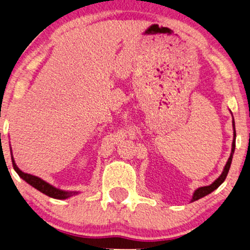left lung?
I'll use <instances>...</instances> for the list:
<instances>
[{"label": "left lung", "mask_w": 250, "mask_h": 250, "mask_svg": "<svg viewBox=\"0 0 250 250\" xmlns=\"http://www.w3.org/2000/svg\"><path fill=\"white\" fill-rule=\"evenodd\" d=\"M233 130H234V139H233V143H232V152H231V155H229V158L228 160V162H226L225 165V168L224 170H223L222 175L219 176V177L216 179V181L212 183L211 185L209 186H204V188H199L197 191L194 192V194H193V199H192V202L195 201V200H199V199L206 197V195L209 194V193H211L212 191H215L216 188H218L219 185L222 184L223 182L225 181L226 176L229 174V167H231V162H232V158H233V153H234V149H235V125H234V120H233Z\"/></svg>", "instance_id": "obj_1"}]
</instances>
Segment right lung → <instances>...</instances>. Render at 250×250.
<instances>
[{
    "label": "right lung",
    "instance_id": "obj_1",
    "mask_svg": "<svg viewBox=\"0 0 250 250\" xmlns=\"http://www.w3.org/2000/svg\"><path fill=\"white\" fill-rule=\"evenodd\" d=\"M12 166H13V169L17 171V174L21 176V177L24 179L25 182H27L29 185H32L33 188L39 189L40 192L44 193L45 195H48V197H50V198L67 199L68 197H71V195L75 194V192H65V191H62V189L53 188V186L48 184V183L44 181H42L41 178L36 177V176H33L31 174H25V172H22L21 169L17 167L15 161H13V159H12Z\"/></svg>",
    "mask_w": 250,
    "mask_h": 250
}]
</instances>
